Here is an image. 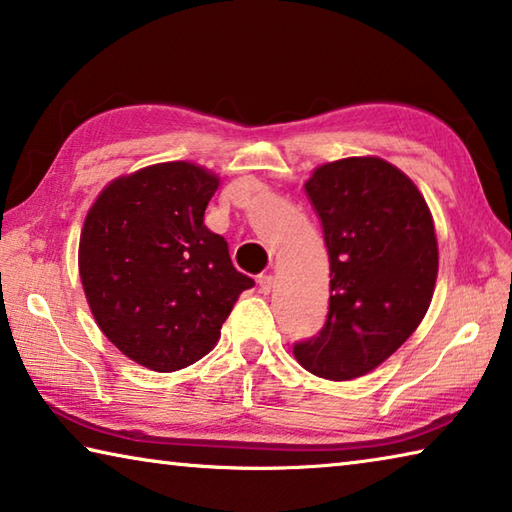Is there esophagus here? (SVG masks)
Segmentation results:
<instances>
[{"mask_svg": "<svg viewBox=\"0 0 512 512\" xmlns=\"http://www.w3.org/2000/svg\"><path fill=\"white\" fill-rule=\"evenodd\" d=\"M257 284H259V291H262V293H271V289H273V275H259L257 277Z\"/></svg>", "mask_w": 512, "mask_h": 512, "instance_id": "34e87169", "label": "esophagus"}]
</instances>
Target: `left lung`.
Instances as JSON below:
<instances>
[{
  "label": "left lung",
  "mask_w": 512,
  "mask_h": 512,
  "mask_svg": "<svg viewBox=\"0 0 512 512\" xmlns=\"http://www.w3.org/2000/svg\"><path fill=\"white\" fill-rule=\"evenodd\" d=\"M305 192L329 253V314L318 336L293 345L318 377L348 381L384 363L418 329L438 275L429 205L391 162L320 164Z\"/></svg>",
  "instance_id": "8db88e82"
}]
</instances>
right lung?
Masks as SVG:
<instances>
[{
  "instance_id": "1",
  "label": "right lung",
  "mask_w": 512,
  "mask_h": 512,
  "mask_svg": "<svg viewBox=\"0 0 512 512\" xmlns=\"http://www.w3.org/2000/svg\"><path fill=\"white\" fill-rule=\"evenodd\" d=\"M216 189L219 176L194 162H160L112 180L85 216L79 273L92 316L149 370L203 359L255 284L203 223Z\"/></svg>"
}]
</instances>
